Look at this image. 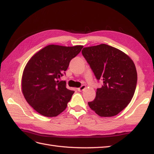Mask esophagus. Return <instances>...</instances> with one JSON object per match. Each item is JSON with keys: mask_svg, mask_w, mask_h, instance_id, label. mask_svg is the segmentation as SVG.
Masks as SVG:
<instances>
[{"mask_svg": "<svg viewBox=\"0 0 154 154\" xmlns=\"http://www.w3.org/2000/svg\"><path fill=\"white\" fill-rule=\"evenodd\" d=\"M85 88H86V86L85 85H82V86L80 87V88H78V91L81 92V91H84V90H85Z\"/></svg>", "mask_w": 154, "mask_h": 154, "instance_id": "esophagus-1", "label": "esophagus"}]
</instances>
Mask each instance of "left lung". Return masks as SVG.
<instances>
[{
  "mask_svg": "<svg viewBox=\"0 0 154 154\" xmlns=\"http://www.w3.org/2000/svg\"><path fill=\"white\" fill-rule=\"evenodd\" d=\"M82 56L98 80L103 82L97 89L94 100L88 104L100 117L117 115L131 102L137 82L133 60L118 49L106 44L83 48Z\"/></svg>",
  "mask_w": 154,
  "mask_h": 154,
  "instance_id": "8db88e82",
  "label": "left lung"
}]
</instances>
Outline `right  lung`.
Returning a JSON list of instances; mask_svg holds the SVG:
<instances>
[{"mask_svg":"<svg viewBox=\"0 0 154 154\" xmlns=\"http://www.w3.org/2000/svg\"><path fill=\"white\" fill-rule=\"evenodd\" d=\"M82 48L49 45L29 60L23 73L22 91L27 102L39 114L56 117L66 109L74 92L58 78L65 74L69 62Z\"/></svg>","mask_w":154,"mask_h":154,"instance_id":"1","label":"right lung"}]
</instances>
